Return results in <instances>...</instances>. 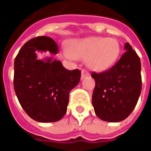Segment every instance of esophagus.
Here are the masks:
<instances>
[{
    "instance_id": "esophagus-1",
    "label": "esophagus",
    "mask_w": 151,
    "mask_h": 151,
    "mask_svg": "<svg viewBox=\"0 0 151 151\" xmlns=\"http://www.w3.org/2000/svg\"><path fill=\"white\" fill-rule=\"evenodd\" d=\"M88 76H90V73L86 70H81V80L85 79L86 77H88Z\"/></svg>"
}]
</instances>
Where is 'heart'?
Returning a JSON list of instances; mask_svg holds the SVG:
<instances>
[{
    "label": "heart",
    "mask_w": 151,
    "mask_h": 151,
    "mask_svg": "<svg viewBox=\"0 0 151 151\" xmlns=\"http://www.w3.org/2000/svg\"><path fill=\"white\" fill-rule=\"evenodd\" d=\"M120 51V44L116 39L93 36L71 40L63 54L69 59L84 60L88 68L101 72L116 64Z\"/></svg>",
    "instance_id": "1"
}]
</instances>
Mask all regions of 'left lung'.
Returning <instances> with one entry per match:
<instances>
[{"mask_svg": "<svg viewBox=\"0 0 151 151\" xmlns=\"http://www.w3.org/2000/svg\"><path fill=\"white\" fill-rule=\"evenodd\" d=\"M125 52L116 64L101 73L91 74L96 81L92 95L95 113L101 120L120 122L133 111L141 92L139 57L126 42Z\"/></svg>", "mask_w": 151, "mask_h": 151, "instance_id": "1", "label": "left lung"}]
</instances>
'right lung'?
I'll list each match as a JSON object with an SVG mask.
<instances>
[{"label":"right lung","instance_id":"add662e5","mask_svg":"<svg viewBox=\"0 0 151 151\" xmlns=\"http://www.w3.org/2000/svg\"><path fill=\"white\" fill-rule=\"evenodd\" d=\"M56 55L58 45L48 36H38L21 47L14 61V89L31 119L48 123L66 113L69 93L80 82L81 72L69 70L53 57L38 59L36 52Z\"/></svg>","mask_w":151,"mask_h":151}]
</instances>
